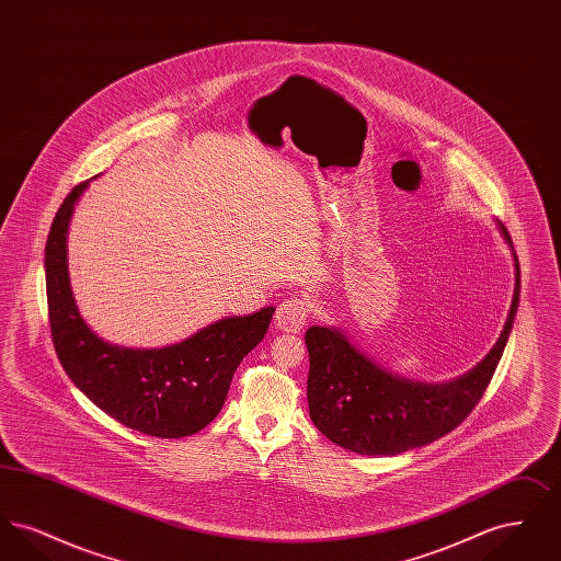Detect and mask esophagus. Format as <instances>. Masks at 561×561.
Listing matches in <instances>:
<instances>
[{"mask_svg":"<svg viewBox=\"0 0 561 561\" xmlns=\"http://www.w3.org/2000/svg\"><path fill=\"white\" fill-rule=\"evenodd\" d=\"M307 302L302 298H288L275 311V325L284 332H300L307 321Z\"/></svg>","mask_w":561,"mask_h":561,"instance_id":"esophagus-1","label":"esophagus"}]
</instances>
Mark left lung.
Masks as SVG:
<instances>
[{
  "label": "left lung",
  "instance_id": "8db88e82",
  "mask_svg": "<svg viewBox=\"0 0 561 561\" xmlns=\"http://www.w3.org/2000/svg\"><path fill=\"white\" fill-rule=\"evenodd\" d=\"M496 227L511 248L515 288L499 341L469 373L444 382L414 380L376 364L336 325L307 330L309 416L330 442L351 453L396 456L444 437L471 414L503 357L519 307V261L507 229L499 220Z\"/></svg>",
  "mask_w": 561,
  "mask_h": 561
}]
</instances>
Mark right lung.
<instances>
[{
    "mask_svg": "<svg viewBox=\"0 0 561 561\" xmlns=\"http://www.w3.org/2000/svg\"><path fill=\"white\" fill-rule=\"evenodd\" d=\"M90 181L73 188L46 241V293L56 355L81 393L111 419L145 435L176 439L208 427L241 359L267 334L275 307L222 318L176 345L134 348L101 339L81 318L69 279L67 236Z\"/></svg>",
    "mask_w": 561,
    "mask_h": 561,
    "instance_id": "1",
    "label": "right lung"
}]
</instances>
